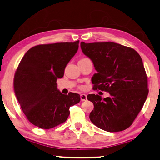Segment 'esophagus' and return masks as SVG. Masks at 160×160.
Returning a JSON list of instances; mask_svg holds the SVG:
<instances>
[{"instance_id":"1","label":"esophagus","mask_w":160,"mask_h":160,"mask_svg":"<svg viewBox=\"0 0 160 160\" xmlns=\"http://www.w3.org/2000/svg\"><path fill=\"white\" fill-rule=\"evenodd\" d=\"M80 99L82 101H87V95L84 94V93H82V94L80 95Z\"/></svg>"}]
</instances>
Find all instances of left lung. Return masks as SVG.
Returning a JSON list of instances; mask_svg holds the SVG:
<instances>
[{
    "label": "left lung",
    "mask_w": 160,
    "mask_h": 160,
    "mask_svg": "<svg viewBox=\"0 0 160 160\" xmlns=\"http://www.w3.org/2000/svg\"><path fill=\"white\" fill-rule=\"evenodd\" d=\"M83 53L93 62L97 73L93 88L109 92L102 98L89 94L94 108L91 121L110 132L127 129L135 119L148 94V79L142 58L135 50L114 42L80 43Z\"/></svg>",
    "instance_id": "8db88e82"
}]
</instances>
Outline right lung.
<instances>
[{
	"label": "right lung",
	"instance_id": "obj_1",
	"mask_svg": "<svg viewBox=\"0 0 160 160\" xmlns=\"http://www.w3.org/2000/svg\"><path fill=\"white\" fill-rule=\"evenodd\" d=\"M79 41L41 44L28 50L14 78L15 95L28 120L42 129L63 123L71 106L80 101L76 93L64 95L57 89L58 78L77 52Z\"/></svg>",
	"mask_w": 160,
	"mask_h": 160
}]
</instances>
